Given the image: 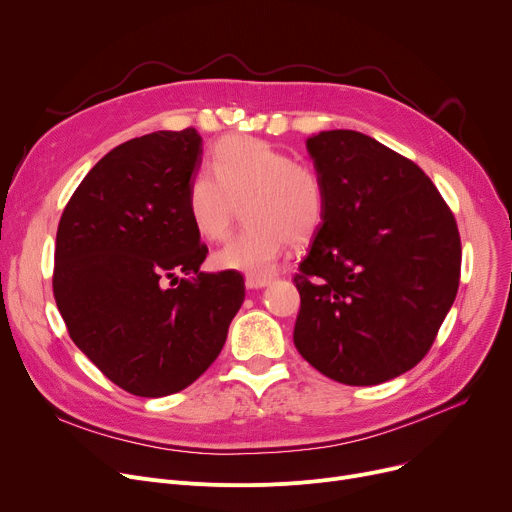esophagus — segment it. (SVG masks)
<instances>
[{
	"mask_svg": "<svg viewBox=\"0 0 512 512\" xmlns=\"http://www.w3.org/2000/svg\"><path fill=\"white\" fill-rule=\"evenodd\" d=\"M245 284H247L249 290H259V288L270 286V284H272V278H253V276H247Z\"/></svg>",
	"mask_w": 512,
	"mask_h": 512,
	"instance_id": "34e87169",
	"label": "esophagus"
}]
</instances>
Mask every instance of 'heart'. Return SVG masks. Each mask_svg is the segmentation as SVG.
Segmentation results:
<instances>
[{
    "label": "heart",
    "instance_id": "obj_1",
    "mask_svg": "<svg viewBox=\"0 0 512 512\" xmlns=\"http://www.w3.org/2000/svg\"><path fill=\"white\" fill-rule=\"evenodd\" d=\"M186 215L209 242L228 236L236 205L242 230L213 253L220 270L270 276L288 245H307L328 213V191L307 161L253 137L222 139L209 153L207 172L186 186Z\"/></svg>",
    "mask_w": 512,
    "mask_h": 512
}]
</instances>
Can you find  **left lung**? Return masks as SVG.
Returning <instances> with one entry per match:
<instances>
[{
  "label": "left lung",
  "mask_w": 512,
  "mask_h": 512,
  "mask_svg": "<svg viewBox=\"0 0 512 512\" xmlns=\"http://www.w3.org/2000/svg\"><path fill=\"white\" fill-rule=\"evenodd\" d=\"M305 145L328 213L294 278V346L340 384L388 382L425 357L454 303V215L419 166L363 132L324 130Z\"/></svg>",
  "instance_id": "1"
}]
</instances>
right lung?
<instances>
[{
  "mask_svg": "<svg viewBox=\"0 0 512 512\" xmlns=\"http://www.w3.org/2000/svg\"><path fill=\"white\" fill-rule=\"evenodd\" d=\"M201 155L195 128L126 141L78 184L58 226L53 294L70 338L107 380L145 398L205 373L245 301L240 274L199 272L207 247L184 199Z\"/></svg>",
  "mask_w": 512,
  "mask_h": 512,
  "instance_id": "add662e5",
  "label": "right lung"
}]
</instances>
